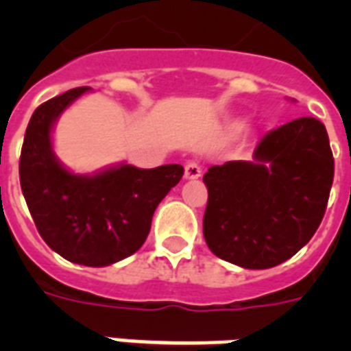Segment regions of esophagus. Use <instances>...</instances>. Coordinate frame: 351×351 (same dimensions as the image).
<instances>
[{
  "instance_id": "34e87169",
  "label": "esophagus",
  "mask_w": 351,
  "mask_h": 351,
  "mask_svg": "<svg viewBox=\"0 0 351 351\" xmlns=\"http://www.w3.org/2000/svg\"><path fill=\"white\" fill-rule=\"evenodd\" d=\"M200 175H202V167H200V164H198V162H195V160H189V162L186 164L184 176H186V178H189V180H195V178H198Z\"/></svg>"
}]
</instances>
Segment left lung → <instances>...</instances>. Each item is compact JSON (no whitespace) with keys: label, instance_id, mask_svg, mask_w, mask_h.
<instances>
[{"label":"left lung","instance_id":"1","mask_svg":"<svg viewBox=\"0 0 351 351\" xmlns=\"http://www.w3.org/2000/svg\"><path fill=\"white\" fill-rule=\"evenodd\" d=\"M204 239L215 255L267 269L310 242L326 211L333 154L326 127L297 118L266 132L253 162H226L204 175Z\"/></svg>","mask_w":351,"mask_h":351}]
</instances>
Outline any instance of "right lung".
Segmentation results:
<instances>
[{
	"mask_svg": "<svg viewBox=\"0 0 351 351\" xmlns=\"http://www.w3.org/2000/svg\"><path fill=\"white\" fill-rule=\"evenodd\" d=\"M87 90L76 87L36 109L25 131L19 184L47 245L74 264L101 267L142 247L154 209L180 182L184 167L120 164L93 176L65 169L52 151V125Z\"/></svg>",
	"mask_w": 351,
	"mask_h": 351,
	"instance_id": "right-lung-1",
	"label": "right lung"
}]
</instances>
